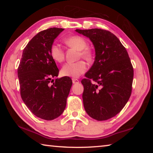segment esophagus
Instances as JSON below:
<instances>
[{"label": "esophagus", "instance_id": "34e87169", "mask_svg": "<svg viewBox=\"0 0 153 153\" xmlns=\"http://www.w3.org/2000/svg\"><path fill=\"white\" fill-rule=\"evenodd\" d=\"M72 82H73V84H78V83L79 82V80L77 79H72Z\"/></svg>", "mask_w": 153, "mask_h": 153}]
</instances>
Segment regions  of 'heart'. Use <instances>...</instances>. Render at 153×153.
I'll list each match as a JSON object with an SVG mask.
<instances>
[{"mask_svg":"<svg viewBox=\"0 0 153 153\" xmlns=\"http://www.w3.org/2000/svg\"><path fill=\"white\" fill-rule=\"evenodd\" d=\"M65 43L67 46L76 48L79 51V55L87 61L92 60L93 53L92 51L87 48L88 42L84 38L79 36H73L66 38ZM50 53L51 57L55 61L61 63L64 59V51L60 46L53 44L51 46ZM87 67L83 61H79L75 63H67L61 69V74L64 76L77 78L86 72Z\"/></svg>","mask_w":153,"mask_h":153,"instance_id":"b5f03b06","label":"heart"}]
</instances>
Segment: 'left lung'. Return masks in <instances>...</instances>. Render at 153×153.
I'll return each mask as SVG.
<instances>
[{
	"mask_svg": "<svg viewBox=\"0 0 153 153\" xmlns=\"http://www.w3.org/2000/svg\"><path fill=\"white\" fill-rule=\"evenodd\" d=\"M76 32L88 38L95 50L94 63L81 82L85 111L96 120H107L120 113L130 97L133 67L126 48L113 33L98 28Z\"/></svg>",
	"mask_w": 153,
	"mask_h": 153,
	"instance_id": "1",
	"label": "left lung"
}]
</instances>
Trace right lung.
<instances>
[{"mask_svg":"<svg viewBox=\"0 0 153 153\" xmlns=\"http://www.w3.org/2000/svg\"><path fill=\"white\" fill-rule=\"evenodd\" d=\"M63 30L52 27L37 33L24 49L17 69L23 101L33 115L45 120H55L63 113L72 86L69 77L53 79L59 71L50 49Z\"/></svg>","mask_w":153,"mask_h":153,"instance_id":"add662e5","label":"right lung"}]
</instances>
